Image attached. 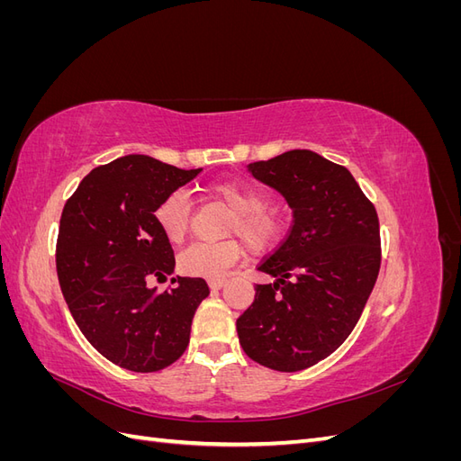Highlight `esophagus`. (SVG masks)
Instances as JSON below:
<instances>
[{"mask_svg": "<svg viewBox=\"0 0 461 461\" xmlns=\"http://www.w3.org/2000/svg\"><path fill=\"white\" fill-rule=\"evenodd\" d=\"M225 283H227L225 276H213V278H209V281H207L209 288H213V290H219L221 286H225Z\"/></svg>", "mask_w": 461, "mask_h": 461, "instance_id": "obj_1", "label": "esophagus"}]
</instances>
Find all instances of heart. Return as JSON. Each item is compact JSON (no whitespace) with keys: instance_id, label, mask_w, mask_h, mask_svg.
Returning <instances> with one entry per match:
<instances>
[{"instance_id":"b5f03b06","label":"heart","mask_w":461,"mask_h":461,"mask_svg":"<svg viewBox=\"0 0 461 461\" xmlns=\"http://www.w3.org/2000/svg\"><path fill=\"white\" fill-rule=\"evenodd\" d=\"M213 202L225 205L232 217L225 234L239 236L249 252L263 256L281 244L286 234V217L267 207L265 192L242 183H217L207 190ZM190 202L185 194L175 192L156 209V221L165 239L180 244L190 230ZM242 244L239 240H222L217 244H194L178 258V269L190 276H219L240 259Z\"/></svg>"}]
</instances>
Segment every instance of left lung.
Wrapping results in <instances>:
<instances>
[{
  "label": "left lung",
  "instance_id": "obj_1",
  "mask_svg": "<svg viewBox=\"0 0 461 461\" xmlns=\"http://www.w3.org/2000/svg\"><path fill=\"white\" fill-rule=\"evenodd\" d=\"M248 169L286 198L294 221L258 269L276 276L256 285L236 319L248 357L275 371H302L350 337L381 269L379 217L342 165L310 149H290Z\"/></svg>",
  "mask_w": 461,
  "mask_h": 461
}]
</instances>
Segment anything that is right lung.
Instances as JSON below:
<instances>
[{"label":"right lung","instance_id":"1","mask_svg":"<svg viewBox=\"0 0 461 461\" xmlns=\"http://www.w3.org/2000/svg\"><path fill=\"white\" fill-rule=\"evenodd\" d=\"M200 171L124 156L92 169L63 207L55 246L63 298L86 340L122 369L175 364L209 294L200 276H176L165 292L148 288L149 276L175 269L156 209Z\"/></svg>","mask_w":461,"mask_h":461}]
</instances>
